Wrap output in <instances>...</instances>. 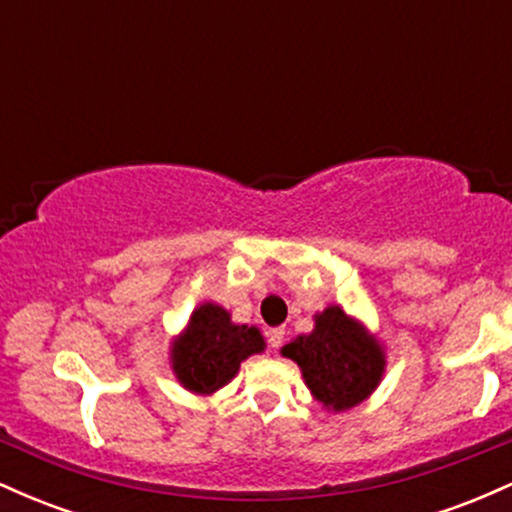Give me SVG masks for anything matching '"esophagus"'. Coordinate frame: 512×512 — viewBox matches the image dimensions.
Listing matches in <instances>:
<instances>
[{"label": "esophagus", "instance_id": "34e87169", "mask_svg": "<svg viewBox=\"0 0 512 512\" xmlns=\"http://www.w3.org/2000/svg\"><path fill=\"white\" fill-rule=\"evenodd\" d=\"M284 327H274V330L267 332V342H269V349L276 351L281 344H284Z\"/></svg>", "mask_w": 512, "mask_h": 512}]
</instances>
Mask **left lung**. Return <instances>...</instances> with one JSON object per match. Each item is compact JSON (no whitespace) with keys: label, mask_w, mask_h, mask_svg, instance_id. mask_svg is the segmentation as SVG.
I'll use <instances>...</instances> for the list:
<instances>
[{"label":"left lung","mask_w":512,"mask_h":512,"mask_svg":"<svg viewBox=\"0 0 512 512\" xmlns=\"http://www.w3.org/2000/svg\"><path fill=\"white\" fill-rule=\"evenodd\" d=\"M281 354L298 363L310 395L334 414L373 395L385 373L383 346L339 305L315 313L313 332L298 334Z\"/></svg>","instance_id":"obj_1"}]
</instances>
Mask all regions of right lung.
<instances>
[{
  "instance_id": "1",
  "label": "right lung",
  "mask_w": 512,
  "mask_h": 512,
  "mask_svg": "<svg viewBox=\"0 0 512 512\" xmlns=\"http://www.w3.org/2000/svg\"><path fill=\"white\" fill-rule=\"evenodd\" d=\"M264 337L257 327L236 325L219 303H202L170 344V368L178 383L195 395H214L238 375L240 363L262 354Z\"/></svg>"
}]
</instances>
